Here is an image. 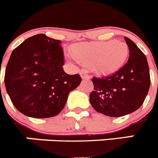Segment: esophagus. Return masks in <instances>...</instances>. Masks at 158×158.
Returning a JSON list of instances; mask_svg holds the SVG:
<instances>
[{
	"label": "esophagus",
	"instance_id": "obj_1",
	"mask_svg": "<svg viewBox=\"0 0 158 158\" xmlns=\"http://www.w3.org/2000/svg\"><path fill=\"white\" fill-rule=\"evenodd\" d=\"M81 77L82 79H89V77H90L89 75H88V72L85 69L81 70Z\"/></svg>",
	"mask_w": 158,
	"mask_h": 158
}]
</instances>
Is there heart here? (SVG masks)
Returning <instances> with one entry per match:
<instances>
[{
    "label": "heart",
    "instance_id": "1",
    "mask_svg": "<svg viewBox=\"0 0 158 158\" xmlns=\"http://www.w3.org/2000/svg\"><path fill=\"white\" fill-rule=\"evenodd\" d=\"M129 54L126 43L111 40L79 43L73 47V54L83 64L90 65L100 74H111L124 65Z\"/></svg>",
    "mask_w": 158,
    "mask_h": 158
}]
</instances>
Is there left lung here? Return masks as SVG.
Segmentation results:
<instances>
[{
  "label": "left lung",
  "instance_id": "left-lung-1",
  "mask_svg": "<svg viewBox=\"0 0 158 158\" xmlns=\"http://www.w3.org/2000/svg\"><path fill=\"white\" fill-rule=\"evenodd\" d=\"M128 61L114 74L92 79L94 90L89 101L98 112L120 117L134 112L142 105L150 86V69L145 54L129 38Z\"/></svg>",
  "mask_w": 158,
  "mask_h": 158
}]
</instances>
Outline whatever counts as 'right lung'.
<instances>
[{
	"instance_id": "right-lung-1",
	"label": "right lung",
	"mask_w": 158,
	"mask_h": 158,
	"mask_svg": "<svg viewBox=\"0 0 158 158\" xmlns=\"http://www.w3.org/2000/svg\"><path fill=\"white\" fill-rule=\"evenodd\" d=\"M60 40L38 34L11 54L5 85L19 111L36 118H50L63 109L69 93L81 81L79 74L65 73Z\"/></svg>"
}]
</instances>
